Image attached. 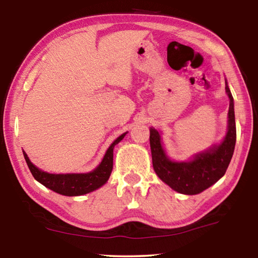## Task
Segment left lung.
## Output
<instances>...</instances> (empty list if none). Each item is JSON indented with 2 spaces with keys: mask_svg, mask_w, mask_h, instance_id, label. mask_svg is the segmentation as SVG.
Wrapping results in <instances>:
<instances>
[{
  "mask_svg": "<svg viewBox=\"0 0 258 258\" xmlns=\"http://www.w3.org/2000/svg\"><path fill=\"white\" fill-rule=\"evenodd\" d=\"M225 91L230 99L229 126L224 141L220 146L199 154L187 163H175L168 159L160 143L158 131L150 128V148L152 165L161 181L173 190L183 195H197L216 183L224 175L232 158L237 130L234 120L233 97L225 83Z\"/></svg>",
  "mask_w": 258,
  "mask_h": 258,
  "instance_id": "obj_1",
  "label": "left lung"
}]
</instances>
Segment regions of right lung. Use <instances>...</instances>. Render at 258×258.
<instances>
[{
    "label": "right lung",
    "instance_id": "right-lung-1",
    "mask_svg": "<svg viewBox=\"0 0 258 258\" xmlns=\"http://www.w3.org/2000/svg\"><path fill=\"white\" fill-rule=\"evenodd\" d=\"M125 134H121L109 147L103 159L93 172L86 174H50L38 169L36 166L30 163L29 158L24 152L26 163L28 165L30 173L34 178L43 185L49 187L56 194L63 196H82L89 194L91 191L97 190L102 186L108 181L112 171V159H113V147L123 140Z\"/></svg>",
    "mask_w": 258,
    "mask_h": 258
}]
</instances>
